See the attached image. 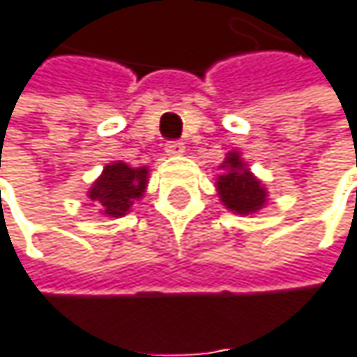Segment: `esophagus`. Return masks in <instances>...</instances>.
I'll use <instances>...</instances> for the list:
<instances>
[{"label":"esophagus","mask_w":357,"mask_h":357,"mask_svg":"<svg viewBox=\"0 0 357 357\" xmlns=\"http://www.w3.org/2000/svg\"><path fill=\"white\" fill-rule=\"evenodd\" d=\"M166 153L168 155H181V153H185V145L181 141H168L166 143Z\"/></svg>","instance_id":"1"}]
</instances>
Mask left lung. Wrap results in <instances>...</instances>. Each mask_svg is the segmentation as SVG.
I'll return each mask as SVG.
<instances>
[{"label": "left lung", "mask_w": 357, "mask_h": 357, "mask_svg": "<svg viewBox=\"0 0 357 357\" xmlns=\"http://www.w3.org/2000/svg\"><path fill=\"white\" fill-rule=\"evenodd\" d=\"M222 172L216 178V191L222 206L238 214H252L267 202V189L242 162L238 151H229L218 166Z\"/></svg>", "instance_id": "obj_1"}]
</instances>
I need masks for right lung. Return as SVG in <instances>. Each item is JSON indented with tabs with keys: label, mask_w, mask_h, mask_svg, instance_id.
<instances>
[{
	"label": "right lung",
	"mask_w": 357,
	"mask_h": 357,
	"mask_svg": "<svg viewBox=\"0 0 357 357\" xmlns=\"http://www.w3.org/2000/svg\"><path fill=\"white\" fill-rule=\"evenodd\" d=\"M149 170L145 166L130 168L123 162L107 164L102 174L94 181L88 191V197L96 208H100L107 216H123L130 212L139 197H143L147 189Z\"/></svg>",
	"instance_id": "right-lung-1"
}]
</instances>
